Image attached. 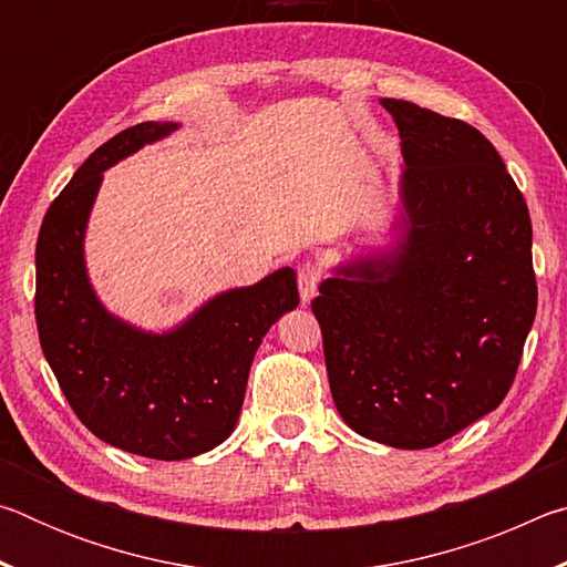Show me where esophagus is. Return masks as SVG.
Returning a JSON list of instances; mask_svg holds the SVG:
<instances>
[{
  "label": "esophagus",
  "mask_w": 567,
  "mask_h": 567,
  "mask_svg": "<svg viewBox=\"0 0 567 567\" xmlns=\"http://www.w3.org/2000/svg\"><path fill=\"white\" fill-rule=\"evenodd\" d=\"M320 267L315 262H300V267H297V287H300V297L302 302L307 305L312 300L315 295H318V285H320Z\"/></svg>",
  "instance_id": "esophagus-1"
}]
</instances>
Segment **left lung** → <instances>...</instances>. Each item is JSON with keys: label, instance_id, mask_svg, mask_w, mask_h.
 <instances>
[{"label": "left lung", "instance_id": "1", "mask_svg": "<svg viewBox=\"0 0 567 567\" xmlns=\"http://www.w3.org/2000/svg\"><path fill=\"white\" fill-rule=\"evenodd\" d=\"M405 157V237L338 267L312 312L332 400L362 437L445 443L511 390L537 285L523 192L473 124L382 100Z\"/></svg>", "mask_w": 567, "mask_h": 567}]
</instances>
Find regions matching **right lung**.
<instances>
[{
  "label": "right lung",
  "mask_w": 567,
  "mask_h": 567,
  "mask_svg": "<svg viewBox=\"0 0 567 567\" xmlns=\"http://www.w3.org/2000/svg\"><path fill=\"white\" fill-rule=\"evenodd\" d=\"M172 130L177 124L142 122L94 150L47 209L37 239V330L66 402L92 435L152 460H187L229 437L257 348L300 302L295 270L282 267L217 295L165 334L134 330L100 305L82 239L102 172Z\"/></svg>",
  "instance_id": "obj_1"
}]
</instances>
